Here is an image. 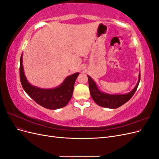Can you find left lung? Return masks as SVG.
<instances>
[{
  "instance_id": "8db88e82",
  "label": "left lung",
  "mask_w": 159,
  "mask_h": 159,
  "mask_svg": "<svg viewBox=\"0 0 159 159\" xmlns=\"http://www.w3.org/2000/svg\"><path fill=\"white\" fill-rule=\"evenodd\" d=\"M90 95L94 102L101 107L110 109H116L127 103L131 99L138 88L140 82L141 74H139V80L135 87L126 94H110L103 92L98 87L94 80L88 75Z\"/></svg>"
}]
</instances>
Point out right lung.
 I'll return each instance as SVG.
<instances>
[{
	"instance_id": "1",
	"label": "right lung",
	"mask_w": 159,
	"mask_h": 159,
	"mask_svg": "<svg viewBox=\"0 0 159 159\" xmlns=\"http://www.w3.org/2000/svg\"><path fill=\"white\" fill-rule=\"evenodd\" d=\"M80 73L77 72L66 77L60 85L54 88L43 89L29 83L25 76L22 64V54L20 60V78L22 88L30 97L41 106L49 109L65 107L73 94L75 81Z\"/></svg>"
}]
</instances>
